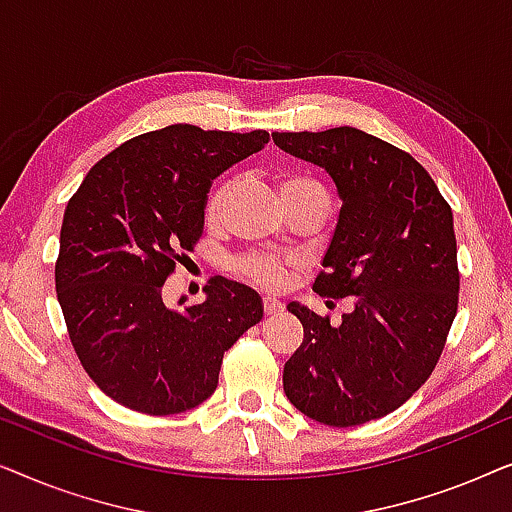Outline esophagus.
Masks as SVG:
<instances>
[{
    "instance_id": "1",
    "label": "esophagus",
    "mask_w": 512,
    "mask_h": 512,
    "mask_svg": "<svg viewBox=\"0 0 512 512\" xmlns=\"http://www.w3.org/2000/svg\"><path fill=\"white\" fill-rule=\"evenodd\" d=\"M282 310V303L277 298H263V312L265 314H275Z\"/></svg>"
}]
</instances>
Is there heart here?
<instances>
[{"label":"heart","mask_w":512,"mask_h":512,"mask_svg":"<svg viewBox=\"0 0 512 512\" xmlns=\"http://www.w3.org/2000/svg\"><path fill=\"white\" fill-rule=\"evenodd\" d=\"M277 186H279V193H282L284 202L296 200V198H321L324 202H328L324 186H321L317 179L307 177V174H300V172L279 174ZM230 188L233 186L223 184L212 193V198H209V205H207L209 219L219 216L221 209L226 207ZM235 268L242 277H247L249 282L261 284V286H265V289H277V286L284 284L289 265H286V261H282V258H277V256L254 254V256L240 258V261L235 263Z\"/></svg>","instance_id":"1"}]
</instances>
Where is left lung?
<instances>
[{"mask_svg": "<svg viewBox=\"0 0 512 512\" xmlns=\"http://www.w3.org/2000/svg\"><path fill=\"white\" fill-rule=\"evenodd\" d=\"M272 139L324 167L338 186V226L312 289L356 298L338 326L310 307L286 305L303 324V342L284 363V394L328 426L380 419L429 380L457 317L452 209L410 153L363 130Z\"/></svg>", "mask_w": 512, "mask_h": 512, "instance_id": "obj_1", "label": "left lung"}]
</instances>
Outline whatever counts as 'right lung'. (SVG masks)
<instances>
[{"instance_id": "right-lung-1", "label": "right lung", "mask_w": 512, "mask_h": 512, "mask_svg": "<svg viewBox=\"0 0 512 512\" xmlns=\"http://www.w3.org/2000/svg\"><path fill=\"white\" fill-rule=\"evenodd\" d=\"M268 142L265 130L167 125L104 156L69 198L58 303L83 370L116 403L144 415L195 408L214 394L223 354L263 319L261 296L226 277L184 310L163 303V284L200 240L212 181Z\"/></svg>"}]
</instances>
